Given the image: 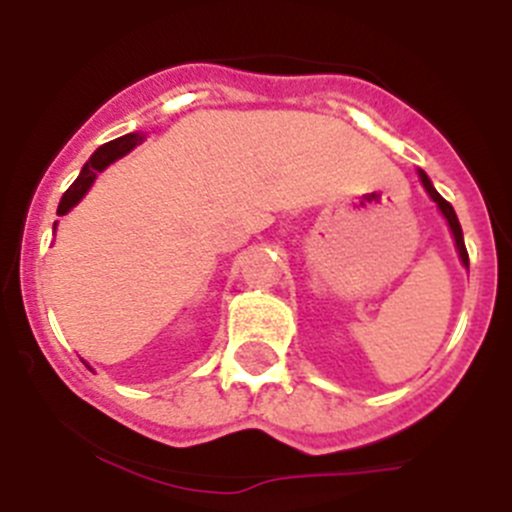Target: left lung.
I'll list each match as a JSON object with an SVG mask.
<instances>
[{
  "label": "left lung",
  "instance_id": "1",
  "mask_svg": "<svg viewBox=\"0 0 512 512\" xmlns=\"http://www.w3.org/2000/svg\"><path fill=\"white\" fill-rule=\"evenodd\" d=\"M419 176H422V184H424V189H427L429 197H432L434 202H437V207L442 209L444 219L450 222V229H452V234H455V242H457V250H460L462 262H465V267H470V257H467V247H465V240H462V227H460V219H457L455 209H452V204L447 202V199H444L437 189H434L432 181L427 179V174H424V171H419Z\"/></svg>",
  "mask_w": 512,
  "mask_h": 512
}]
</instances>
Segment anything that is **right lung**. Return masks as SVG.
I'll use <instances>...</instances> for the list:
<instances>
[{
  "mask_svg": "<svg viewBox=\"0 0 512 512\" xmlns=\"http://www.w3.org/2000/svg\"><path fill=\"white\" fill-rule=\"evenodd\" d=\"M138 141H141V136H138V133H128V136L116 138V141L103 143V146H100L98 151H95V154L90 156L88 164L83 166V171H80L78 179L73 181V186H70V189L65 191V194H62L60 207H57V214L70 212V209H73L75 204H78L80 199H83L85 191L90 189V184H93L95 174H98V171H103L108 164H113V161H116V159H121L123 154H128V151H131V148L136 146Z\"/></svg>",
  "mask_w": 512,
  "mask_h": 512,
  "instance_id": "obj_1",
  "label": "right lung"
}]
</instances>
